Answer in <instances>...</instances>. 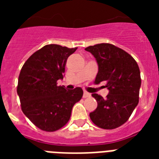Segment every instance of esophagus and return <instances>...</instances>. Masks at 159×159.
<instances>
[{"label":"esophagus","mask_w":159,"mask_h":159,"mask_svg":"<svg viewBox=\"0 0 159 159\" xmlns=\"http://www.w3.org/2000/svg\"><path fill=\"white\" fill-rule=\"evenodd\" d=\"M91 97V94H90V93H88V92H84V93H83V98H87V97Z\"/></svg>","instance_id":"34e87169"}]
</instances>
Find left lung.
<instances>
[{"instance_id": "1", "label": "left lung", "mask_w": 159, "mask_h": 159, "mask_svg": "<svg viewBox=\"0 0 159 159\" xmlns=\"http://www.w3.org/2000/svg\"><path fill=\"white\" fill-rule=\"evenodd\" d=\"M98 64L95 84L104 82L109 90L106 98L93 93L97 107L90 118L100 128L113 129L128 120L139 103L141 86L137 62L125 51L111 43H99L85 48Z\"/></svg>"}]
</instances>
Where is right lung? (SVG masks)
<instances>
[{"label":"right lung","mask_w":159,"mask_h":159,"mask_svg":"<svg viewBox=\"0 0 159 159\" xmlns=\"http://www.w3.org/2000/svg\"><path fill=\"white\" fill-rule=\"evenodd\" d=\"M77 48L48 44L29 57L19 76L17 94L30 120L43 131L53 132L68 122L75 103L82 99L81 87L57 86L63 78L67 57Z\"/></svg>","instance_id":"obj_1"}]
</instances>
